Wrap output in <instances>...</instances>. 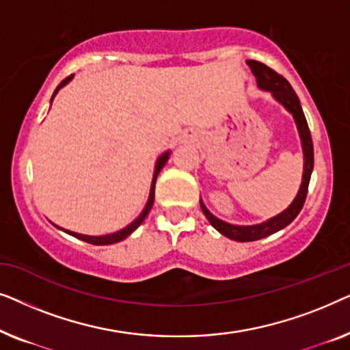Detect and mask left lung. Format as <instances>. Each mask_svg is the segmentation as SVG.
<instances>
[{
  "mask_svg": "<svg viewBox=\"0 0 350 350\" xmlns=\"http://www.w3.org/2000/svg\"><path fill=\"white\" fill-rule=\"evenodd\" d=\"M247 65L250 66L252 73L255 75L256 83L260 85V89L272 92V95H274V97L279 100V102L284 105L291 114H293L296 126H298V131H299L301 145H303L304 174H303V183H301L298 194H296L293 202L290 204V207L284 210L280 215H277V217L267 219V221L261 224H255V226H236V224L224 223L217 217H213V215L205 208V205L200 202V208H202V212L205 217H207L210 224H212L218 232H221L223 236H226L237 242L260 241V239L271 236V234H274L277 231H280V229H284L285 226H288V224L298 217L301 208H303L306 196H308L310 174H312V169H314L312 137H310L308 121H306L303 108H301L299 105V98L293 90V88H291L290 83L284 78V76L277 73L275 70L269 68L267 65L261 64V62L247 60Z\"/></svg>",
  "mask_w": 350,
  "mask_h": 350,
  "instance_id": "obj_1",
  "label": "left lung"
}]
</instances>
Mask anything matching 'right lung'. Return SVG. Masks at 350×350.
Here are the masks:
<instances>
[{"instance_id": "obj_1", "label": "right lung", "mask_w": 350, "mask_h": 350, "mask_svg": "<svg viewBox=\"0 0 350 350\" xmlns=\"http://www.w3.org/2000/svg\"><path fill=\"white\" fill-rule=\"evenodd\" d=\"M71 78H73V75L68 76V78H65L59 85H57V89H55L54 95H52V98L55 97V94L59 92V89L64 88V85H65L66 83H68V81H70ZM167 159H169V152H165V154H162V156L159 157V159H157V162H156V170H154V178H152L151 193H150V199H148V202H146V207H145V210H143V212L140 213V217H138L133 223L129 224L127 228H124V229H121V231H118V232L108 234V236H84V234L65 231V229L60 228L62 231L71 234V236L76 237V239H79V241H84V242H88V243H92V245H111V243H116V242H119V241H124V239H126L127 236H131V234H132L133 231H135V229H137L138 226H140V224L143 223V219H145V218L148 217V213H150V210H151V207H152V202H154L156 178H157V175H159V172H161L162 167H164Z\"/></svg>"}]
</instances>
